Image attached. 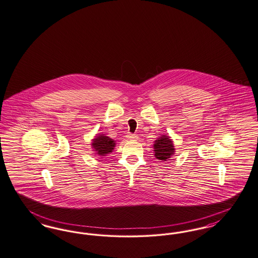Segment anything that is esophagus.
<instances>
[{"instance_id":"obj_1","label":"esophagus","mask_w":258,"mask_h":258,"mask_svg":"<svg viewBox=\"0 0 258 258\" xmlns=\"http://www.w3.org/2000/svg\"><path fill=\"white\" fill-rule=\"evenodd\" d=\"M127 139H130V140H136L137 139V136L136 135H134V134H127Z\"/></svg>"}]
</instances>
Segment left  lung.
Wrapping results in <instances>:
<instances>
[{"label": "left lung", "instance_id": "left-lung-1", "mask_svg": "<svg viewBox=\"0 0 258 258\" xmlns=\"http://www.w3.org/2000/svg\"><path fill=\"white\" fill-rule=\"evenodd\" d=\"M154 148H155V157L162 161H166L175 153L172 140L170 139V137L165 135H162L155 141Z\"/></svg>", "mask_w": 258, "mask_h": 258}]
</instances>
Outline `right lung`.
Listing matches in <instances>:
<instances>
[{
	"label": "right lung",
	"mask_w": 258,
	"mask_h": 258,
	"mask_svg": "<svg viewBox=\"0 0 258 258\" xmlns=\"http://www.w3.org/2000/svg\"><path fill=\"white\" fill-rule=\"evenodd\" d=\"M92 146L98 155H104L112 152L115 143L111 138L104 135H99L93 139Z\"/></svg>",
	"instance_id": "add662e5"
}]
</instances>
